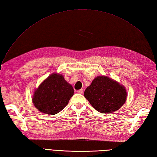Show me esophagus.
Instances as JSON below:
<instances>
[{"mask_svg": "<svg viewBox=\"0 0 157 157\" xmlns=\"http://www.w3.org/2000/svg\"><path fill=\"white\" fill-rule=\"evenodd\" d=\"M83 92H84V89H80V90H78L77 91V92L79 94H82Z\"/></svg>", "mask_w": 157, "mask_h": 157, "instance_id": "1", "label": "esophagus"}]
</instances>
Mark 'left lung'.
<instances>
[{
  "instance_id": "left-lung-1",
  "label": "left lung",
  "mask_w": 157,
  "mask_h": 157,
  "mask_svg": "<svg viewBox=\"0 0 157 157\" xmlns=\"http://www.w3.org/2000/svg\"><path fill=\"white\" fill-rule=\"evenodd\" d=\"M84 95L96 110L107 114L118 110L127 98L124 86L105 76L95 78Z\"/></svg>"
}]
</instances>
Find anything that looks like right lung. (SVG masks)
I'll list each match as a JSON object with an SVG mask.
<instances>
[{
    "instance_id": "obj_1",
    "label": "right lung",
    "mask_w": 157,
    "mask_h": 157,
    "mask_svg": "<svg viewBox=\"0 0 157 157\" xmlns=\"http://www.w3.org/2000/svg\"><path fill=\"white\" fill-rule=\"evenodd\" d=\"M73 94V86L63 75L52 73L35 90L32 101L40 112L56 115L67 105Z\"/></svg>"
}]
</instances>
